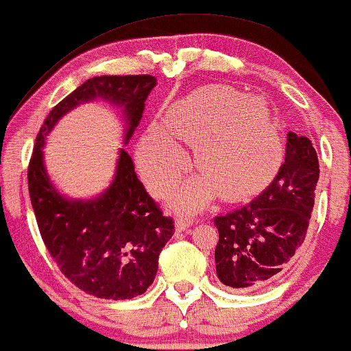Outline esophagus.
Instances as JSON below:
<instances>
[{
    "label": "esophagus",
    "instance_id": "1",
    "mask_svg": "<svg viewBox=\"0 0 351 351\" xmlns=\"http://www.w3.org/2000/svg\"><path fill=\"white\" fill-rule=\"evenodd\" d=\"M189 227H193V220H189V219L176 220V230H178V232H184V230H188Z\"/></svg>",
    "mask_w": 351,
    "mask_h": 351
}]
</instances>
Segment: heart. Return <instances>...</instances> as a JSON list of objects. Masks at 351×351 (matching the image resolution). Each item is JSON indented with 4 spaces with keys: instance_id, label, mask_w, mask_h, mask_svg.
I'll use <instances>...</instances> for the list:
<instances>
[{
    "instance_id": "b5f03b06",
    "label": "heart",
    "mask_w": 351,
    "mask_h": 351,
    "mask_svg": "<svg viewBox=\"0 0 351 351\" xmlns=\"http://www.w3.org/2000/svg\"><path fill=\"white\" fill-rule=\"evenodd\" d=\"M184 143H196V165L206 173L170 194L180 210H197L221 193L250 196L282 163V143L269 105L227 86H206L176 100L155 118L137 144V167L150 189L168 188L189 168Z\"/></svg>"
}]
</instances>
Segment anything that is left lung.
<instances>
[{
	"label": "left lung",
	"mask_w": 351,
	"mask_h": 351,
	"mask_svg": "<svg viewBox=\"0 0 351 351\" xmlns=\"http://www.w3.org/2000/svg\"><path fill=\"white\" fill-rule=\"evenodd\" d=\"M317 180L311 141L288 132L285 160L272 183L254 201L215 217V270L228 290H259L285 272L304 241Z\"/></svg>",
	"instance_id": "1"
}]
</instances>
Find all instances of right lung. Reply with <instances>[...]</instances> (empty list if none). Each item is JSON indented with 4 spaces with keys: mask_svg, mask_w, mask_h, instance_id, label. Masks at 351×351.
Wrapping results in <instances>:
<instances>
[{
    "mask_svg": "<svg viewBox=\"0 0 351 351\" xmlns=\"http://www.w3.org/2000/svg\"><path fill=\"white\" fill-rule=\"evenodd\" d=\"M154 76H100L61 100L40 128L29 163V194L40 234L61 272L88 295L131 300L147 291L158 270V256L173 237V219L162 214L124 149L118 150L112 183L94 199L61 194L45 167L47 136L56 123L87 101L117 106L124 119L123 144L139 126Z\"/></svg>",
    "mask_w": 351,
    "mask_h": 351,
    "instance_id": "obj_1",
    "label": "right lung"
}]
</instances>
